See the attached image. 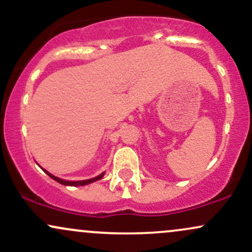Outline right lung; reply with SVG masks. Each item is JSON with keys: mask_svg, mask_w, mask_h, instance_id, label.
<instances>
[{"mask_svg": "<svg viewBox=\"0 0 252 252\" xmlns=\"http://www.w3.org/2000/svg\"><path fill=\"white\" fill-rule=\"evenodd\" d=\"M43 170H45V169H43ZM45 173H46V174H47L48 176H51V178L53 179V180L58 181V182H59V184H62V185H65V186H84V185H88V184H91V182H94V181L100 180V179H102L103 176H104V173H102V174H100V175H98V176H96V178H94V179H89V180H83V181H65V180H63V179H59V178H57V176L52 175L51 173L47 172V170H45Z\"/></svg>", "mask_w": 252, "mask_h": 252, "instance_id": "obj_1", "label": "right lung"}]
</instances>
